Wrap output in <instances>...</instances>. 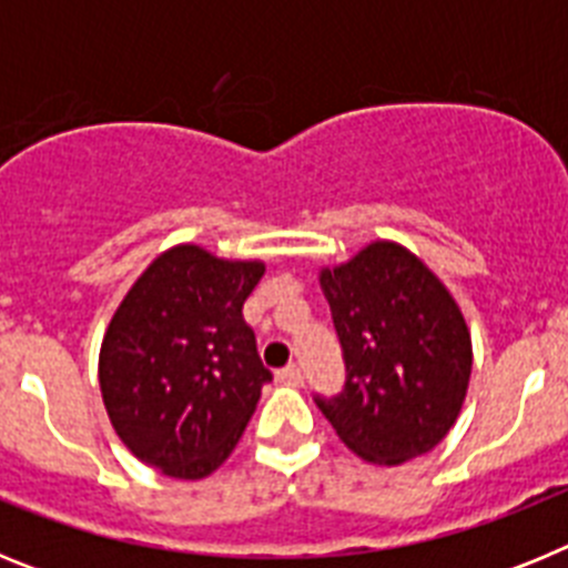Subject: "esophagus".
Wrapping results in <instances>:
<instances>
[{"label":"esophagus","mask_w":568,"mask_h":568,"mask_svg":"<svg viewBox=\"0 0 568 568\" xmlns=\"http://www.w3.org/2000/svg\"><path fill=\"white\" fill-rule=\"evenodd\" d=\"M278 381H281V384L301 386V384H304V373H301L298 364H287L284 369H278Z\"/></svg>","instance_id":"obj_1"}]
</instances>
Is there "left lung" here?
<instances>
[{
  "label": "left lung",
  "mask_w": 568,
  "mask_h": 568,
  "mask_svg": "<svg viewBox=\"0 0 568 568\" xmlns=\"http://www.w3.org/2000/svg\"><path fill=\"white\" fill-rule=\"evenodd\" d=\"M346 381L315 395L335 435L369 464L429 453L458 420L471 375V338L438 275L395 241L321 270Z\"/></svg>",
  "instance_id": "1"
}]
</instances>
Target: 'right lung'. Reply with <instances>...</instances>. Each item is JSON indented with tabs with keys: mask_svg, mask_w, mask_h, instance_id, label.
Instances as JSON below:
<instances>
[{
	"mask_svg": "<svg viewBox=\"0 0 568 568\" xmlns=\"http://www.w3.org/2000/svg\"><path fill=\"white\" fill-rule=\"evenodd\" d=\"M261 275V261L179 244L124 295L102 341L99 386L115 435L142 464L199 480L230 458L273 381L241 315Z\"/></svg>",
	"mask_w": 568,
	"mask_h": 568,
	"instance_id": "obj_1",
	"label": "right lung"
}]
</instances>
